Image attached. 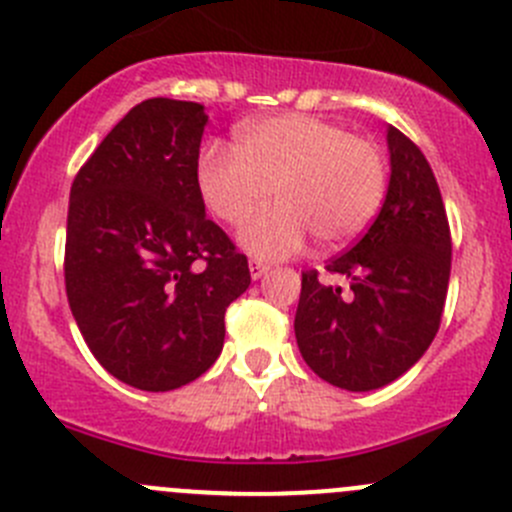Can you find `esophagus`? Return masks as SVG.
<instances>
[{
  "label": "esophagus",
  "instance_id": "34e87169",
  "mask_svg": "<svg viewBox=\"0 0 512 512\" xmlns=\"http://www.w3.org/2000/svg\"><path fill=\"white\" fill-rule=\"evenodd\" d=\"M267 270H270V265H267V262L250 260V275H252V280H260V277L265 275Z\"/></svg>",
  "mask_w": 512,
  "mask_h": 512
}]
</instances>
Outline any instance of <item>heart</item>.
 I'll return each instance as SVG.
<instances>
[{
	"mask_svg": "<svg viewBox=\"0 0 512 512\" xmlns=\"http://www.w3.org/2000/svg\"><path fill=\"white\" fill-rule=\"evenodd\" d=\"M197 187L215 217L242 230L252 255L287 257L315 235L340 247L370 227L388 192L380 145L312 114H277L240 130L237 147L210 142L197 157Z\"/></svg>",
	"mask_w": 512,
	"mask_h": 512,
	"instance_id": "obj_1",
	"label": "heart"
}]
</instances>
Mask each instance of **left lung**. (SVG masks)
Listing matches in <instances>:
<instances>
[{
    "mask_svg": "<svg viewBox=\"0 0 512 512\" xmlns=\"http://www.w3.org/2000/svg\"><path fill=\"white\" fill-rule=\"evenodd\" d=\"M390 185L375 222L325 265L350 290L302 272L295 337L302 360L335 388L367 393L398 380L423 357L443 317L450 280V225L428 160L388 130Z\"/></svg>",
    "mask_w": 512,
    "mask_h": 512,
    "instance_id": "left-lung-1",
    "label": "left lung"
}]
</instances>
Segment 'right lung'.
<instances>
[{"label": "right lung", "mask_w": 512, "mask_h": 512, "mask_svg": "<svg viewBox=\"0 0 512 512\" xmlns=\"http://www.w3.org/2000/svg\"><path fill=\"white\" fill-rule=\"evenodd\" d=\"M207 114L152 97L99 142L69 190L64 285L99 365L147 393L197 380L220 357L247 257L207 220L197 157Z\"/></svg>", "instance_id": "add662e5"}]
</instances>
